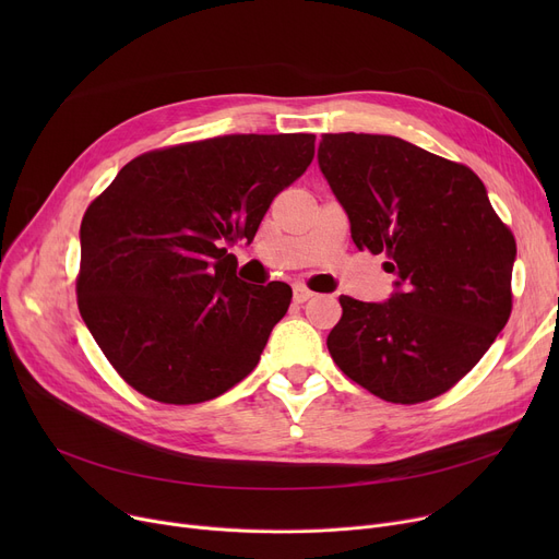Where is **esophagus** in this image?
<instances>
[{
    "mask_svg": "<svg viewBox=\"0 0 559 559\" xmlns=\"http://www.w3.org/2000/svg\"><path fill=\"white\" fill-rule=\"evenodd\" d=\"M312 297H314L312 289H308L306 285H295V301H297V304H304V301H308V299H312Z\"/></svg>",
    "mask_w": 559,
    "mask_h": 559,
    "instance_id": "1",
    "label": "esophagus"
}]
</instances>
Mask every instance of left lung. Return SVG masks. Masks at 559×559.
<instances>
[{
  "instance_id": "left-lung-1",
  "label": "left lung",
  "mask_w": 559,
  "mask_h": 559,
  "mask_svg": "<svg viewBox=\"0 0 559 559\" xmlns=\"http://www.w3.org/2000/svg\"><path fill=\"white\" fill-rule=\"evenodd\" d=\"M317 158L356 247L399 276L385 304L340 297L331 358L390 403L449 392L510 319L512 230L472 169L401 138L324 133Z\"/></svg>"
}]
</instances>
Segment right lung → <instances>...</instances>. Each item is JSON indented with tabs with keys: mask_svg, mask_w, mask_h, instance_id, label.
<instances>
[{
	"mask_svg": "<svg viewBox=\"0 0 559 559\" xmlns=\"http://www.w3.org/2000/svg\"><path fill=\"white\" fill-rule=\"evenodd\" d=\"M312 158V133L183 142L133 158L87 205L79 312L124 383L192 405L255 369L292 287L242 283L226 247L253 240Z\"/></svg>",
	"mask_w": 559,
	"mask_h": 559,
	"instance_id": "1",
	"label": "right lung"
}]
</instances>
